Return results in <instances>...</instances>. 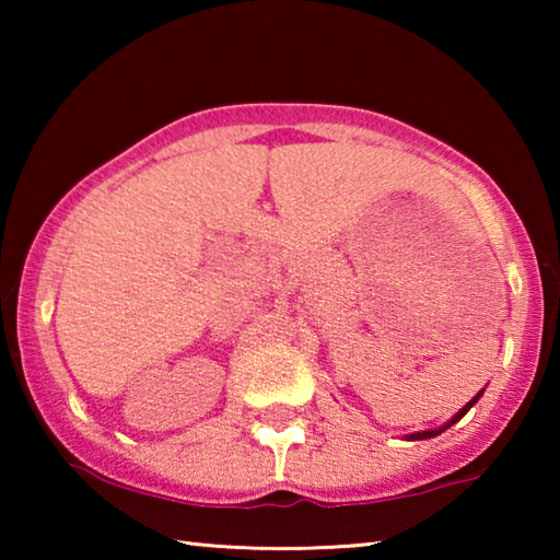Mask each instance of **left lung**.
<instances>
[{
	"label": "left lung",
	"mask_w": 560,
	"mask_h": 560,
	"mask_svg": "<svg viewBox=\"0 0 560 560\" xmlns=\"http://www.w3.org/2000/svg\"><path fill=\"white\" fill-rule=\"evenodd\" d=\"M481 395H485V390H479L477 395H474V397H471V400H469L467 405H464V407H462V410H459L457 415H454V417H450V420H447V422H444V424H440V428H434V430H422V432H412V434H407V438H405V440H407V442H412V440H430V438H438V434H442L444 430H450V428H452V424H457V422L462 420V417H464V415H467V412L471 410V407H474V402H477Z\"/></svg>",
	"instance_id": "obj_1"
}]
</instances>
